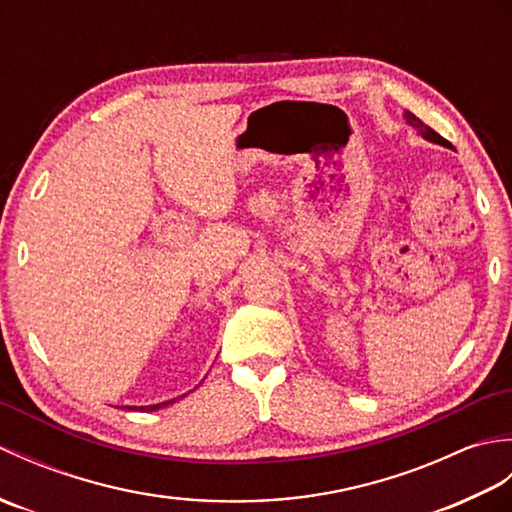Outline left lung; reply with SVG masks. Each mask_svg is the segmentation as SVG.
Wrapping results in <instances>:
<instances>
[{
  "mask_svg": "<svg viewBox=\"0 0 512 512\" xmlns=\"http://www.w3.org/2000/svg\"><path fill=\"white\" fill-rule=\"evenodd\" d=\"M405 121H407V125H411L413 129H416V132H418L424 140H429V143H436V145H442V147L451 149L449 140L442 138L438 132H433V129H431L429 125H424L418 116H413L411 112H405Z\"/></svg>",
  "mask_w": 512,
  "mask_h": 512,
  "instance_id": "1",
  "label": "left lung"
}]
</instances>
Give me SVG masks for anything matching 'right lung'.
Segmentation results:
<instances>
[{
	"label": "right lung",
	"mask_w": 512,
	"mask_h": 512,
	"mask_svg": "<svg viewBox=\"0 0 512 512\" xmlns=\"http://www.w3.org/2000/svg\"><path fill=\"white\" fill-rule=\"evenodd\" d=\"M180 398H184V396H180ZM180 398H171V400H165V402H158V405H147V407H134L136 411H158V409H162V407H167V405H173V402L176 400H180ZM132 409V407H129Z\"/></svg>",
	"instance_id": "obj_1"
}]
</instances>
